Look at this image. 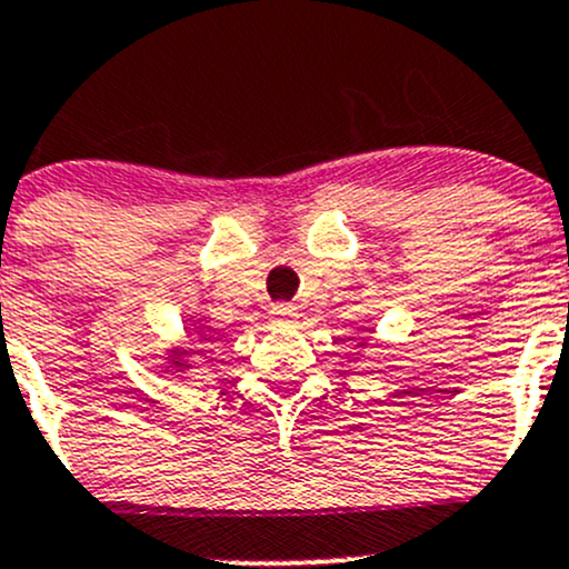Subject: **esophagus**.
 <instances>
[{"label": "esophagus", "mask_w": 569, "mask_h": 569, "mask_svg": "<svg viewBox=\"0 0 569 569\" xmlns=\"http://www.w3.org/2000/svg\"><path fill=\"white\" fill-rule=\"evenodd\" d=\"M269 317H272V321H278V325H291L297 319V308L289 306V302H278V306H272Z\"/></svg>", "instance_id": "1"}]
</instances>
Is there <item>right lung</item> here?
I'll list each match as a JSON object with an SVG mask.
<instances>
[{"label": "right lung", "instance_id": "add662e5", "mask_svg": "<svg viewBox=\"0 0 569 569\" xmlns=\"http://www.w3.org/2000/svg\"><path fill=\"white\" fill-rule=\"evenodd\" d=\"M170 355H173V363L176 366H183L181 358H183V355H187V349H178V352H170Z\"/></svg>", "mask_w": 569, "mask_h": 569}]
</instances>
